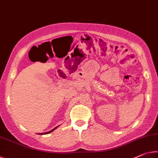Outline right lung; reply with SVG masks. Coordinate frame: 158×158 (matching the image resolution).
I'll use <instances>...</instances> for the list:
<instances>
[{
	"label": "right lung",
	"instance_id": "add662e5",
	"mask_svg": "<svg viewBox=\"0 0 158 158\" xmlns=\"http://www.w3.org/2000/svg\"><path fill=\"white\" fill-rule=\"evenodd\" d=\"M56 127H55L54 128V129H53V130H51V131H49V132H46V133H44V134H49V133H50V132H52V131H53V130H54L55 129H56ZM42 135H43V133H42Z\"/></svg>",
	"mask_w": 158,
	"mask_h": 158
}]
</instances>
